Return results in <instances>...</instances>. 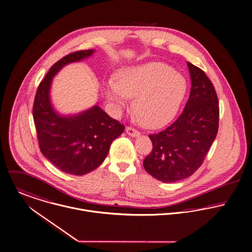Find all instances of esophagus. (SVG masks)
<instances>
[{
  "label": "esophagus",
  "mask_w": 252,
  "mask_h": 252,
  "mask_svg": "<svg viewBox=\"0 0 252 252\" xmlns=\"http://www.w3.org/2000/svg\"><path fill=\"white\" fill-rule=\"evenodd\" d=\"M126 133H127L129 136L133 137V138H136V137L139 136V132H138L136 129L132 128V127H127V128H126Z\"/></svg>",
  "instance_id": "esophagus-1"
}]
</instances>
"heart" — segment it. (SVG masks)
<instances>
[{"label":"heart","mask_w":252,"mask_h":252,"mask_svg":"<svg viewBox=\"0 0 252 252\" xmlns=\"http://www.w3.org/2000/svg\"><path fill=\"white\" fill-rule=\"evenodd\" d=\"M188 90L186 78L163 63H147L126 66L115 80H107L104 93L118 110L134 98L133 110L141 125L159 128L169 123L179 111Z\"/></svg>","instance_id":"1"}]
</instances>
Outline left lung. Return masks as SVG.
Here are the masks:
<instances>
[{
  "label": "left lung",
  "mask_w": 252,
  "mask_h": 252,
  "mask_svg": "<svg viewBox=\"0 0 252 252\" xmlns=\"http://www.w3.org/2000/svg\"><path fill=\"white\" fill-rule=\"evenodd\" d=\"M187 64L191 87L185 109L164 131L149 136L154 147L144 160L146 171L163 183L191 176L201 166L218 132L215 89L200 68Z\"/></svg>",
  "instance_id": "8db88e82"
}]
</instances>
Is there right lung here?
I'll return each mask as SVG.
<instances>
[{
  "label": "right lung",
  "mask_w": 252,
  "mask_h": 252,
  "mask_svg": "<svg viewBox=\"0 0 252 252\" xmlns=\"http://www.w3.org/2000/svg\"><path fill=\"white\" fill-rule=\"evenodd\" d=\"M94 50L72 53L55 63L40 83L33 105V118L43 156L67 174L82 176L98 167L111 143L124 132L96 102L75 114H62L51 99L54 77L65 65L92 57Z\"/></svg>",
  "instance_id": "add662e5"
}]
</instances>
